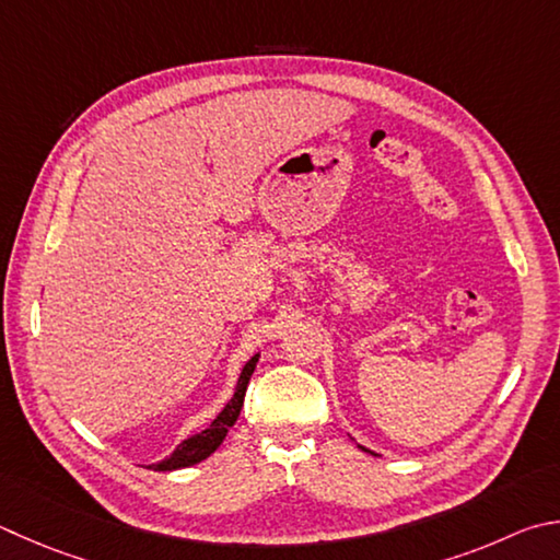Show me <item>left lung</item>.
Here are the masks:
<instances>
[{
	"instance_id": "left-lung-1",
	"label": "left lung",
	"mask_w": 560,
	"mask_h": 560,
	"mask_svg": "<svg viewBox=\"0 0 560 560\" xmlns=\"http://www.w3.org/2000/svg\"><path fill=\"white\" fill-rule=\"evenodd\" d=\"M362 451H364V448H362Z\"/></svg>"
}]
</instances>
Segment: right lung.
<instances>
[{"instance_id":"obj_1","label":"right lung","mask_w":560,"mask_h":560,"mask_svg":"<svg viewBox=\"0 0 560 560\" xmlns=\"http://www.w3.org/2000/svg\"><path fill=\"white\" fill-rule=\"evenodd\" d=\"M259 362V354H254V358L242 368L240 372V380H237V389L232 394V399L225 404V409H222L215 421H212L206 431H200L196 435H190V439L183 441L178 448L171 453L166 460H161L156 465H149L151 470H159V472H168V470H180V467H190L200 460H206L212 453L220 448V443L225 441L228 431L235 425L237 416L242 411V404H245V392H247V384L254 368H257Z\"/></svg>"}]
</instances>
